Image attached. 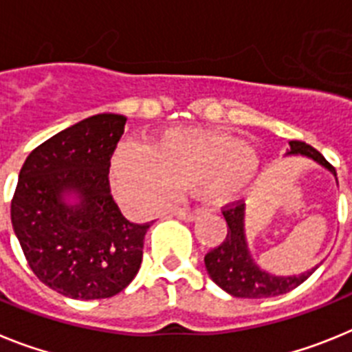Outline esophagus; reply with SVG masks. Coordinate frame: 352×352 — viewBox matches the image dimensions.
<instances>
[{
    "label": "esophagus",
    "instance_id": "1",
    "mask_svg": "<svg viewBox=\"0 0 352 352\" xmlns=\"http://www.w3.org/2000/svg\"><path fill=\"white\" fill-rule=\"evenodd\" d=\"M174 217H178L179 220H185V222H194L199 219V211H188V210H174Z\"/></svg>",
    "mask_w": 352,
    "mask_h": 352
}]
</instances>
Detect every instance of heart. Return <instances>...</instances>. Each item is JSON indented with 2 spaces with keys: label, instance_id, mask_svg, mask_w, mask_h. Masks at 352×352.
Returning a JSON list of instances; mask_svg holds the SVG:
<instances>
[{
  "label": "heart",
  "instance_id": "1",
  "mask_svg": "<svg viewBox=\"0 0 352 352\" xmlns=\"http://www.w3.org/2000/svg\"><path fill=\"white\" fill-rule=\"evenodd\" d=\"M261 174L263 160L256 149L220 130L170 129L148 149L123 144L113 158L118 195L138 210L160 206L190 186L208 206H227L247 197Z\"/></svg>",
  "mask_w": 352,
  "mask_h": 352
}]
</instances>
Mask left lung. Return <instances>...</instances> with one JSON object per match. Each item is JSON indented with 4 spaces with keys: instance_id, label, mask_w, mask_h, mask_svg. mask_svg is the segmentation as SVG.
<instances>
[{
    "instance_id": "1",
    "label": "left lung",
    "mask_w": 352,
    "mask_h": 352,
    "mask_svg": "<svg viewBox=\"0 0 352 352\" xmlns=\"http://www.w3.org/2000/svg\"><path fill=\"white\" fill-rule=\"evenodd\" d=\"M291 149L287 155H301V157L312 158L314 162L321 164L322 167L337 176L335 167L322 157L316 148L305 144L301 141L289 142ZM223 219L227 222V236L222 243L204 256V264L210 273L211 280L236 298H272L280 296L285 292L296 289L303 284L317 268L309 270L301 275L292 276H276L264 272L252 259L248 250L247 236H245V203L227 204L223 208Z\"/></svg>"
}]
</instances>
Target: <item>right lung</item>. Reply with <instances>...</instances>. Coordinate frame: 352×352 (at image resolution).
<instances>
[{
  "instance_id": "add662e5",
  "label": "right lung",
  "mask_w": 352,
  "mask_h": 352,
  "mask_svg": "<svg viewBox=\"0 0 352 352\" xmlns=\"http://www.w3.org/2000/svg\"><path fill=\"white\" fill-rule=\"evenodd\" d=\"M125 123L86 118L33 149L19 173L10 213L24 257L40 282L74 300L114 296L141 268L149 223L129 222L109 186Z\"/></svg>"
}]
</instances>
